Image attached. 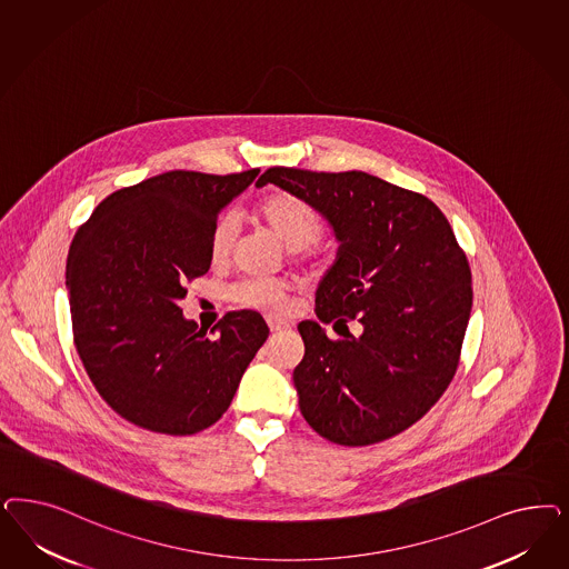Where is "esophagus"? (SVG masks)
<instances>
[{
	"label": "esophagus",
	"instance_id": "1",
	"mask_svg": "<svg viewBox=\"0 0 569 569\" xmlns=\"http://www.w3.org/2000/svg\"><path fill=\"white\" fill-rule=\"evenodd\" d=\"M266 322H268V327H270L272 332H282V330L289 329L287 320H280V318H274V316H268Z\"/></svg>",
	"mask_w": 569,
	"mask_h": 569
}]
</instances>
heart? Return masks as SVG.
<instances>
[{"label":"heart","mask_w":569,"mask_h":569,"mask_svg":"<svg viewBox=\"0 0 569 569\" xmlns=\"http://www.w3.org/2000/svg\"><path fill=\"white\" fill-rule=\"evenodd\" d=\"M257 216L268 223L289 251H301L322 234V220L312 204L291 192H272L257 202ZM239 226L234 216L223 213L216 221L209 240L211 259L226 261L237 242ZM228 299L240 308L266 312H282L287 306V289L274 278H244L228 289Z\"/></svg>","instance_id":"b5f03b06"}]
</instances>
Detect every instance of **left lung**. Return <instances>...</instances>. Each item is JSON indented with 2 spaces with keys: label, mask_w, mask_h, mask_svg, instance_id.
<instances>
[{
  "label": "left lung",
  "mask_w": 569,
  "mask_h": 569,
  "mask_svg": "<svg viewBox=\"0 0 569 569\" xmlns=\"http://www.w3.org/2000/svg\"><path fill=\"white\" fill-rule=\"evenodd\" d=\"M274 183L329 221L339 251L316 291V320L299 322L306 356L293 370L303 419L341 446L387 440L438 402L459 368L473 289L467 256L419 192L365 171L270 167ZM358 319L332 342L320 321Z\"/></svg>",
  "instance_id": "obj_1"
}]
</instances>
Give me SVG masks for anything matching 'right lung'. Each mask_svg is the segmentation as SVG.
Here are the masks:
<instances>
[{"label": "right lung", "mask_w": 569, "mask_h": 569, "mask_svg": "<svg viewBox=\"0 0 569 569\" xmlns=\"http://www.w3.org/2000/svg\"><path fill=\"white\" fill-rule=\"evenodd\" d=\"M257 173L167 171L112 192L77 230L67 259L74 348L126 421L167 436L211 427L268 339L251 310L207 332L178 306L186 280L211 266L218 213Z\"/></svg>", "instance_id": "add662e5"}]
</instances>
